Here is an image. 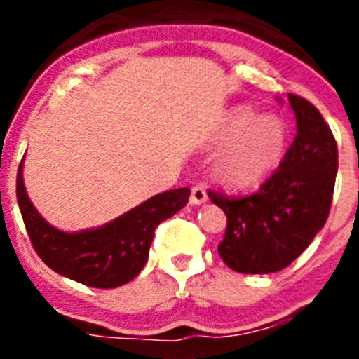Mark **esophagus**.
Masks as SVG:
<instances>
[{
    "label": "esophagus",
    "instance_id": "obj_1",
    "mask_svg": "<svg viewBox=\"0 0 359 359\" xmlns=\"http://www.w3.org/2000/svg\"><path fill=\"white\" fill-rule=\"evenodd\" d=\"M207 201V189L203 185H194L190 190V203L192 205H201Z\"/></svg>",
    "mask_w": 359,
    "mask_h": 359
}]
</instances>
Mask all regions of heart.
I'll use <instances>...</instances> for the list:
<instances>
[{"label":"heart","instance_id":"b5f03b06","mask_svg":"<svg viewBox=\"0 0 359 359\" xmlns=\"http://www.w3.org/2000/svg\"><path fill=\"white\" fill-rule=\"evenodd\" d=\"M215 160V174L231 189H252L280 161L286 126L277 116H259L248 106L228 113L215 135V147H226Z\"/></svg>","mask_w":359,"mask_h":359}]
</instances>
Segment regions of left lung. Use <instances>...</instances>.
<instances>
[{"mask_svg":"<svg viewBox=\"0 0 359 359\" xmlns=\"http://www.w3.org/2000/svg\"><path fill=\"white\" fill-rule=\"evenodd\" d=\"M297 136L278 169L248 196L208 189L226 214L217 250L239 273H275L287 268L329 217L338 170V145L327 122L309 100L290 93Z\"/></svg>","mask_w":359,"mask_h":359,"instance_id":"obj_1","label":"left lung"}]
</instances>
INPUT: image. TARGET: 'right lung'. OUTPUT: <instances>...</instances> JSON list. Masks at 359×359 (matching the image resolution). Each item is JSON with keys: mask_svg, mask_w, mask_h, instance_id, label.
Returning a JSON list of instances; mask_svg holds the SVG:
<instances>
[{"mask_svg": "<svg viewBox=\"0 0 359 359\" xmlns=\"http://www.w3.org/2000/svg\"><path fill=\"white\" fill-rule=\"evenodd\" d=\"M19 165L15 194L30 243L44 264L91 287H118L140 273L149 259L154 230L189 203L190 189L167 190L95 230L66 233L50 226L34 208Z\"/></svg>", "mask_w": 359, "mask_h": 359, "instance_id": "add662e5", "label": "right lung"}]
</instances>
